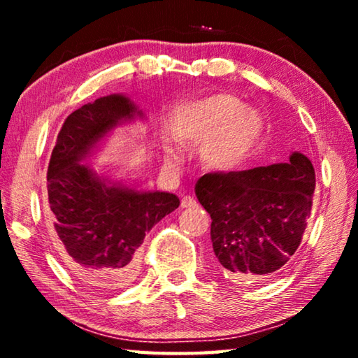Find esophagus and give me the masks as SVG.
Instances as JSON below:
<instances>
[{"label":"esophagus","mask_w":358,"mask_h":358,"mask_svg":"<svg viewBox=\"0 0 358 358\" xmlns=\"http://www.w3.org/2000/svg\"><path fill=\"white\" fill-rule=\"evenodd\" d=\"M196 205H197V202L194 201L191 196H186L181 199V207L183 208H191V207H196Z\"/></svg>","instance_id":"34e87169"}]
</instances>
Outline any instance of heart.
Listing matches in <instances>:
<instances>
[{"mask_svg": "<svg viewBox=\"0 0 358 358\" xmlns=\"http://www.w3.org/2000/svg\"><path fill=\"white\" fill-rule=\"evenodd\" d=\"M172 132L181 143L201 145V159L213 171H230L251 153L262 132V118L238 99L216 94L180 106L172 115ZM169 166H178L180 148L166 150Z\"/></svg>", "mask_w": 358, "mask_h": 358, "instance_id": "b5f03b06", "label": "heart"}]
</instances>
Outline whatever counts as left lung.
Returning <instances> with one entry per match:
<instances>
[{
    "label": "left lung",
    "instance_id": "obj_1",
    "mask_svg": "<svg viewBox=\"0 0 358 358\" xmlns=\"http://www.w3.org/2000/svg\"><path fill=\"white\" fill-rule=\"evenodd\" d=\"M316 177L305 155L241 172L205 173L196 196L211 216V243L232 282L265 280L300 246L311 215Z\"/></svg>",
    "mask_w": 358,
    "mask_h": 358
}]
</instances>
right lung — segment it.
I'll return each mask as SVG.
<instances>
[{"instance_id": "add662e5", "label": "right lung", "mask_w": 358, "mask_h": 358, "mask_svg": "<svg viewBox=\"0 0 358 358\" xmlns=\"http://www.w3.org/2000/svg\"><path fill=\"white\" fill-rule=\"evenodd\" d=\"M143 118L124 94H108L77 108L63 123L47 171L55 250L77 280L115 292L137 275L145 234L178 208L171 192L113 183L82 164L117 126Z\"/></svg>"}]
</instances>
